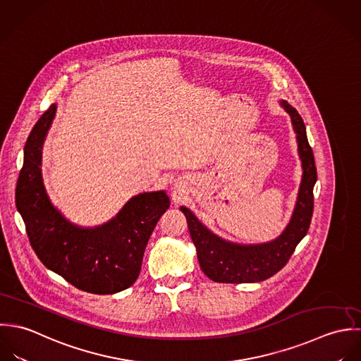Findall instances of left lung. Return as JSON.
Segmentation results:
<instances>
[{
    "label": "left lung",
    "mask_w": 361,
    "mask_h": 361,
    "mask_svg": "<svg viewBox=\"0 0 361 361\" xmlns=\"http://www.w3.org/2000/svg\"><path fill=\"white\" fill-rule=\"evenodd\" d=\"M282 106L291 117L302 164V180L297 204L286 230L276 240L267 244L238 245L227 243L211 233L190 209L181 207L197 248L201 269L214 282L254 283L274 276L288 264L297 244L310 228L314 212L312 191L317 181L314 153L308 144L305 126L298 111L288 102H282Z\"/></svg>",
    "instance_id": "left-lung-1"
}]
</instances>
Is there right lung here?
Instances as JSON below:
<instances>
[{
  "mask_svg": "<svg viewBox=\"0 0 361 361\" xmlns=\"http://www.w3.org/2000/svg\"><path fill=\"white\" fill-rule=\"evenodd\" d=\"M54 114L51 104L29 134L16 183V208L29 243L46 268L79 290L113 294L128 288L140 276L146 244L170 200L163 191L145 192L100 227L71 224L51 207L42 181V146Z\"/></svg>",
  "mask_w": 361,
  "mask_h": 361,
  "instance_id": "right-lung-1",
  "label": "right lung"
}]
</instances>
